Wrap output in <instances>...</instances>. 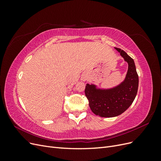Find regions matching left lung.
Listing matches in <instances>:
<instances>
[{"label": "left lung", "instance_id": "obj_1", "mask_svg": "<svg viewBox=\"0 0 161 161\" xmlns=\"http://www.w3.org/2000/svg\"><path fill=\"white\" fill-rule=\"evenodd\" d=\"M115 49L128 64L124 81L110 89H100L94 84H86L85 90L92 113L102 118H113L123 114L133 103L138 89V75L134 60L124 50Z\"/></svg>", "mask_w": 161, "mask_h": 161}]
</instances>
